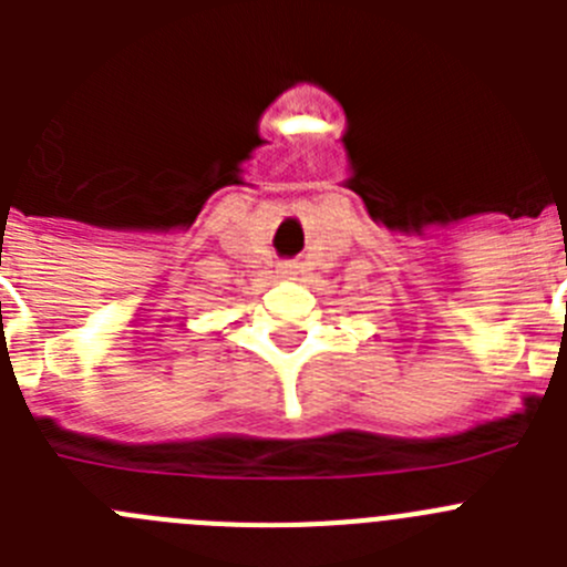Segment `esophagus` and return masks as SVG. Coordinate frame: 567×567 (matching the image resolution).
Instances as JSON below:
<instances>
[{
	"label": "esophagus",
	"mask_w": 567,
	"mask_h": 567,
	"mask_svg": "<svg viewBox=\"0 0 567 567\" xmlns=\"http://www.w3.org/2000/svg\"><path fill=\"white\" fill-rule=\"evenodd\" d=\"M295 269H298V267H295V264H284V267H280V272H284V275H295Z\"/></svg>",
	"instance_id": "34e87169"
}]
</instances>
